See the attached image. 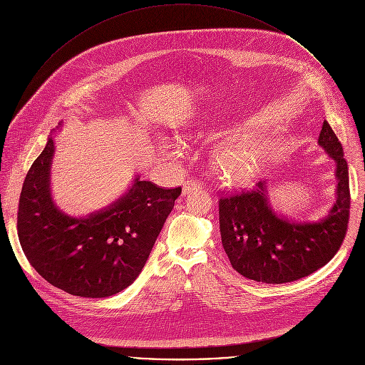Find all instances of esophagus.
<instances>
[{"label": "esophagus", "mask_w": 365, "mask_h": 365, "mask_svg": "<svg viewBox=\"0 0 365 365\" xmlns=\"http://www.w3.org/2000/svg\"><path fill=\"white\" fill-rule=\"evenodd\" d=\"M202 182L200 180H197V179H189V180H186L185 183H183V195H189L190 192H195V190H199V189H202Z\"/></svg>", "instance_id": "34e87169"}]
</instances>
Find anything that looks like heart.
<instances>
[{
  "mask_svg": "<svg viewBox=\"0 0 365 365\" xmlns=\"http://www.w3.org/2000/svg\"><path fill=\"white\" fill-rule=\"evenodd\" d=\"M270 148L259 140L247 135L224 141L214 158L220 178L230 185H244L255 179L270 158Z\"/></svg>",
  "mask_w": 365,
  "mask_h": 365,
  "instance_id": "b5f03b06",
  "label": "heart"
}]
</instances>
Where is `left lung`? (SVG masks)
<instances>
[{
    "label": "left lung",
    "mask_w": 365,
    "mask_h": 365,
    "mask_svg": "<svg viewBox=\"0 0 365 365\" xmlns=\"http://www.w3.org/2000/svg\"><path fill=\"white\" fill-rule=\"evenodd\" d=\"M318 144L336 163V200L317 222H293L276 214L267 183L220 199V230L231 266L244 277L269 284L299 280L324 267L339 250L349 221V178L342 145L324 121Z\"/></svg>",
    "instance_id": "left-lung-1"
}]
</instances>
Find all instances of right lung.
<instances>
[{
    "label": "right lung",
    "mask_w": 365,
    "mask_h": 365,
    "mask_svg": "<svg viewBox=\"0 0 365 365\" xmlns=\"http://www.w3.org/2000/svg\"><path fill=\"white\" fill-rule=\"evenodd\" d=\"M53 138L31 165L20 195L17 231L34 270L50 284L81 297H108L141 273L182 187L163 189L137 176L110 206L69 217L50 193Z\"/></svg>",
    "instance_id": "add662e5"
}]
</instances>
